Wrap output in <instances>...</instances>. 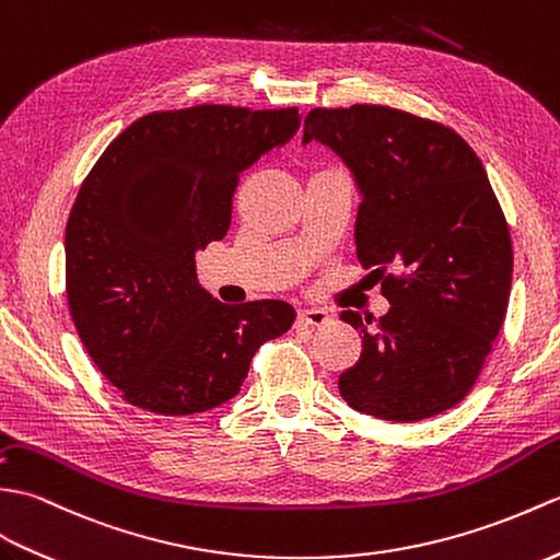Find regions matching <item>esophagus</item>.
Wrapping results in <instances>:
<instances>
[{
    "mask_svg": "<svg viewBox=\"0 0 560 560\" xmlns=\"http://www.w3.org/2000/svg\"><path fill=\"white\" fill-rule=\"evenodd\" d=\"M330 320V314L323 312V308H302L300 314H296V326L302 328H320L326 326Z\"/></svg>",
    "mask_w": 560,
    "mask_h": 560,
    "instance_id": "obj_1",
    "label": "esophagus"
}]
</instances>
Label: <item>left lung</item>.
Returning <instances> with one entry per match:
<instances>
[{
    "instance_id": "left-lung-1",
    "label": "left lung",
    "mask_w": 560,
    "mask_h": 560,
    "mask_svg": "<svg viewBox=\"0 0 560 560\" xmlns=\"http://www.w3.org/2000/svg\"><path fill=\"white\" fill-rule=\"evenodd\" d=\"M312 141L352 172L357 258L390 302L374 332L340 314L364 335L340 395L385 421L441 415L475 385L511 296V232L487 170L453 129L383 105L312 109Z\"/></svg>"
}]
</instances>
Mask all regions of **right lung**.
Returning <instances> with one entry per match:
<instances>
[{
	"mask_svg": "<svg viewBox=\"0 0 560 560\" xmlns=\"http://www.w3.org/2000/svg\"><path fill=\"white\" fill-rule=\"evenodd\" d=\"M296 127V107L153 112L81 184L65 237L69 312L129 405L170 417L220 407L258 347L290 330L288 302L230 306L206 292L196 252L228 234L242 172Z\"/></svg>",
	"mask_w": 560,
	"mask_h": 560,
	"instance_id": "right-lung-1",
	"label": "right lung"
}]
</instances>
